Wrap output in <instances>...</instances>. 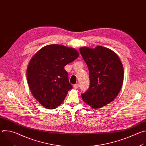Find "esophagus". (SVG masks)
<instances>
[{"mask_svg": "<svg viewBox=\"0 0 146 146\" xmlns=\"http://www.w3.org/2000/svg\"><path fill=\"white\" fill-rule=\"evenodd\" d=\"M78 87H79V84H74V85L73 86V88H74V89L78 88Z\"/></svg>", "mask_w": 146, "mask_h": 146, "instance_id": "34e87169", "label": "esophagus"}]
</instances>
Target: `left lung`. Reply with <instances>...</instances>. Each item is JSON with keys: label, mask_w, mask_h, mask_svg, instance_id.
<instances>
[{"label": "left lung", "mask_w": 146, "mask_h": 146, "mask_svg": "<svg viewBox=\"0 0 146 146\" xmlns=\"http://www.w3.org/2000/svg\"><path fill=\"white\" fill-rule=\"evenodd\" d=\"M80 52L89 69L90 80L88 90L81 98L88 106L99 109L118 95L123 80V66L118 56L106 47H83Z\"/></svg>", "instance_id": "1"}]
</instances>
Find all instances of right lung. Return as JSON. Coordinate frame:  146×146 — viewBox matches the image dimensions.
<instances>
[{"label": "right lung", "mask_w": 146, "mask_h": 146, "mask_svg": "<svg viewBox=\"0 0 146 146\" xmlns=\"http://www.w3.org/2000/svg\"><path fill=\"white\" fill-rule=\"evenodd\" d=\"M78 55L73 48L51 44L41 48L32 58L27 72L28 86L33 96L43 107L55 109L72 89L64 67Z\"/></svg>", "instance_id": "right-lung-1"}]
</instances>
